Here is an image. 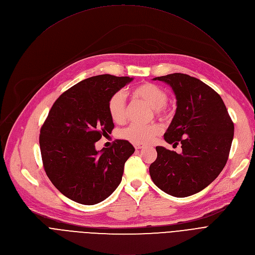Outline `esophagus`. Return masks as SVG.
Masks as SVG:
<instances>
[{
	"label": "esophagus",
	"mask_w": 255,
	"mask_h": 255,
	"mask_svg": "<svg viewBox=\"0 0 255 255\" xmlns=\"http://www.w3.org/2000/svg\"><path fill=\"white\" fill-rule=\"evenodd\" d=\"M133 145H134L135 149H141V148L144 147V145H143V144H140V143H134Z\"/></svg>",
	"instance_id": "1"
}]
</instances>
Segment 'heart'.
<instances>
[{
	"mask_svg": "<svg viewBox=\"0 0 255 255\" xmlns=\"http://www.w3.org/2000/svg\"><path fill=\"white\" fill-rule=\"evenodd\" d=\"M131 96L142 100L149 105L158 117H165L167 109L165 104L168 101V95L162 88L152 83H142L134 87ZM108 113L114 123L121 124L126 120V106L124 96L121 93L113 94L108 101ZM161 132V127L157 124L137 125L132 124L121 133L124 139L133 143H147Z\"/></svg>",
	"mask_w": 255,
	"mask_h": 255,
	"instance_id": "1",
	"label": "heart"
}]
</instances>
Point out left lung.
I'll list each match as a JSON object with an SVG mask.
<instances>
[{
    "mask_svg": "<svg viewBox=\"0 0 255 255\" xmlns=\"http://www.w3.org/2000/svg\"><path fill=\"white\" fill-rule=\"evenodd\" d=\"M176 97V112L164 134L169 144L181 145L180 154L156 146L149 166L153 183L177 198L192 196L208 187L224 168L234 136V123L226 106L211 87L185 74L157 77Z\"/></svg>",
    "mask_w": 255,
    "mask_h": 255,
    "instance_id": "left-lung-1",
    "label": "left lung"
}]
</instances>
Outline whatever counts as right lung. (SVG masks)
Instances as JSON below:
<instances>
[{
	"label": "right lung",
	"mask_w": 255,
	"mask_h": 255,
	"mask_svg": "<svg viewBox=\"0 0 255 255\" xmlns=\"http://www.w3.org/2000/svg\"><path fill=\"white\" fill-rule=\"evenodd\" d=\"M132 80L92 77L62 93L52 105L40 129L41 157L48 178L68 199L95 205L121 183L124 164L135 150L132 144L117 139L99 152L95 143L114 129L109 99Z\"/></svg>",
	"instance_id": "1"
}]
</instances>
